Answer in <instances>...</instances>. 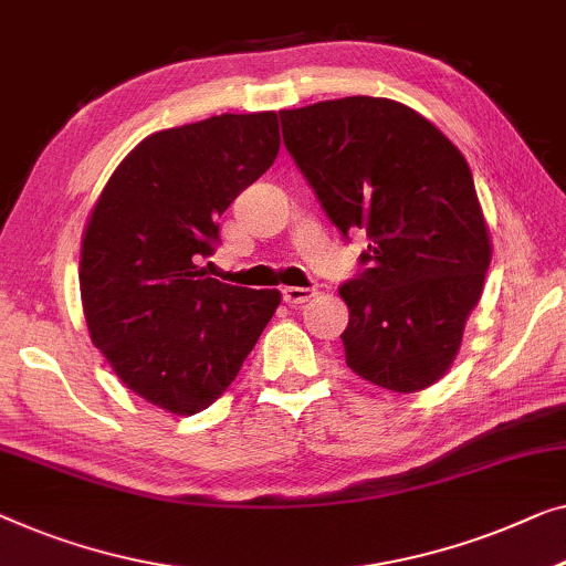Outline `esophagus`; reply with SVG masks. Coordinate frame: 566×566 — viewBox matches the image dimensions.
Wrapping results in <instances>:
<instances>
[{
  "label": "esophagus",
  "mask_w": 566,
  "mask_h": 566,
  "mask_svg": "<svg viewBox=\"0 0 566 566\" xmlns=\"http://www.w3.org/2000/svg\"><path fill=\"white\" fill-rule=\"evenodd\" d=\"M316 296L314 289H298V285H289V289H283V301L289 303V306H298V303H306Z\"/></svg>",
  "instance_id": "obj_1"
}]
</instances>
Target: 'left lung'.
<instances>
[{"instance_id": "left-lung-1", "label": "left lung", "mask_w": 566, "mask_h": 566, "mask_svg": "<svg viewBox=\"0 0 566 566\" xmlns=\"http://www.w3.org/2000/svg\"><path fill=\"white\" fill-rule=\"evenodd\" d=\"M283 140L347 234L370 237V268L339 289L347 365L392 392L441 380L462 347L493 260L464 155L411 106L344 96L283 109Z\"/></svg>"}]
</instances>
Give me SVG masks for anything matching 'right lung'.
Returning a JSON list of instances; mask_svg holds the SVG:
<instances>
[{
  "label": "right lung",
  "mask_w": 566,
  "mask_h": 566,
  "mask_svg": "<svg viewBox=\"0 0 566 566\" xmlns=\"http://www.w3.org/2000/svg\"><path fill=\"white\" fill-rule=\"evenodd\" d=\"M277 150L275 112L160 129L129 150L88 214L78 268L88 334L114 375L163 411L214 403L281 306V291L237 289L196 265Z\"/></svg>",
  "instance_id": "1"
}]
</instances>
